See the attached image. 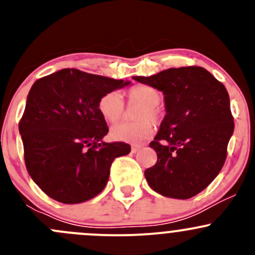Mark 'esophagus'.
<instances>
[{
    "mask_svg": "<svg viewBox=\"0 0 255 255\" xmlns=\"http://www.w3.org/2000/svg\"><path fill=\"white\" fill-rule=\"evenodd\" d=\"M140 148H142V145H140V144H133L132 148H130V150H132V153H137L138 150H140Z\"/></svg>",
    "mask_w": 255,
    "mask_h": 255,
    "instance_id": "34e87169",
    "label": "esophagus"
}]
</instances>
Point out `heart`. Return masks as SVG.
<instances>
[{"label": "heart", "mask_w": 255, "mask_h": 255, "mask_svg": "<svg viewBox=\"0 0 255 255\" xmlns=\"http://www.w3.org/2000/svg\"><path fill=\"white\" fill-rule=\"evenodd\" d=\"M129 104H137L142 106L137 113L135 123L122 122L115 125L110 130L112 139L126 143H140L148 139L154 132V127L150 121L158 122L160 113L158 106L160 105L163 96L159 90L145 85H138L128 91ZM97 110L105 121L115 123L120 120L125 112V102L122 95L118 91H109L102 95L97 104Z\"/></svg>", "instance_id": "1"}]
</instances>
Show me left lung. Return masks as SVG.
Returning a JSON list of instances; mask_svg holds the SVG:
<instances>
[{
  "label": "left lung",
  "mask_w": 255,
  "mask_h": 255,
  "mask_svg": "<svg viewBox=\"0 0 255 255\" xmlns=\"http://www.w3.org/2000/svg\"><path fill=\"white\" fill-rule=\"evenodd\" d=\"M133 79L163 92L166 111L149 144L158 160L144 173L146 181L163 196L190 199L206 189L225 164L235 129L227 90L200 66Z\"/></svg>",
  "instance_id": "1"
}]
</instances>
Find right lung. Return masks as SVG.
Segmentation results:
<instances>
[{"label":"right lung","instance_id":"obj_1","mask_svg":"<svg viewBox=\"0 0 255 255\" xmlns=\"http://www.w3.org/2000/svg\"><path fill=\"white\" fill-rule=\"evenodd\" d=\"M129 84L76 69L33 84L19 133L28 173L49 197L80 204L105 189L112 161L127 155L130 145L104 142L109 127L97 104L104 94Z\"/></svg>","mask_w":255,"mask_h":255}]
</instances>
